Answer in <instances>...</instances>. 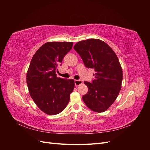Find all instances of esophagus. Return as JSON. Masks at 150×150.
<instances>
[{"label": "esophagus", "mask_w": 150, "mask_h": 150, "mask_svg": "<svg viewBox=\"0 0 150 150\" xmlns=\"http://www.w3.org/2000/svg\"><path fill=\"white\" fill-rule=\"evenodd\" d=\"M74 84H75V86H79L83 84V81L81 80H75Z\"/></svg>", "instance_id": "1"}]
</instances>
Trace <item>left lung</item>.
Instances as JSON below:
<instances>
[{"label": "left lung", "instance_id": "obj_1", "mask_svg": "<svg viewBox=\"0 0 150 150\" xmlns=\"http://www.w3.org/2000/svg\"><path fill=\"white\" fill-rule=\"evenodd\" d=\"M87 68L95 71L92 83L84 81L88 92L83 100L94 112L106 111L115 102L120 93L122 70L118 58L106 42L89 39L77 42L74 46Z\"/></svg>", "mask_w": 150, "mask_h": 150}]
</instances>
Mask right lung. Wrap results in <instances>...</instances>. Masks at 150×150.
Wrapping results in <instances>:
<instances>
[{
	"mask_svg": "<svg viewBox=\"0 0 150 150\" xmlns=\"http://www.w3.org/2000/svg\"><path fill=\"white\" fill-rule=\"evenodd\" d=\"M72 42H48L32 58L27 72V85L36 105L48 115L64 110L73 91L74 81L56 76L57 69L72 49Z\"/></svg>",
	"mask_w": 150,
	"mask_h": 150,
	"instance_id": "right-lung-1",
	"label": "right lung"
}]
</instances>
